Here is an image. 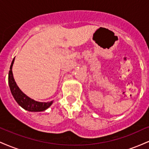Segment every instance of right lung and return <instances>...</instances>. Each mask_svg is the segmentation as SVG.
<instances>
[{
    "label": "right lung",
    "instance_id": "right-lung-1",
    "mask_svg": "<svg viewBox=\"0 0 149 149\" xmlns=\"http://www.w3.org/2000/svg\"><path fill=\"white\" fill-rule=\"evenodd\" d=\"M15 58L13 59L12 64L10 65L9 73H8V84H9L10 91L12 95L15 98V101L20 107L23 108L25 110L31 112H40L45 111L52 105L53 101L47 102H40L35 101L33 99L25 95L23 92L20 90L19 88L17 85L16 82L14 79L13 73V66L14 64Z\"/></svg>",
    "mask_w": 149,
    "mask_h": 149
}]
</instances>
